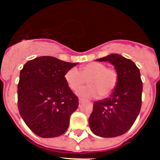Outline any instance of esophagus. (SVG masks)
<instances>
[{
    "label": "esophagus",
    "mask_w": 160,
    "mask_h": 160,
    "mask_svg": "<svg viewBox=\"0 0 160 160\" xmlns=\"http://www.w3.org/2000/svg\"><path fill=\"white\" fill-rule=\"evenodd\" d=\"M84 102V98H79V103H82Z\"/></svg>",
    "instance_id": "1"
}]
</instances>
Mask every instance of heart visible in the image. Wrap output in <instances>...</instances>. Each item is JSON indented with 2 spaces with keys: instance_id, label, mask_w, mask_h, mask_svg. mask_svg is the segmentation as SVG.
I'll list each match as a JSON object with an SVG mask.
<instances>
[{
  "instance_id": "obj_1",
  "label": "heart",
  "mask_w": 160,
  "mask_h": 160,
  "mask_svg": "<svg viewBox=\"0 0 160 160\" xmlns=\"http://www.w3.org/2000/svg\"><path fill=\"white\" fill-rule=\"evenodd\" d=\"M88 80L89 86L79 88ZM65 80L68 87L73 91L79 89L78 94L82 97L101 98L110 95L115 89L118 83V73L112 68L107 67L104 63H88L80 68V72L76 68H71L65 74Z\"/></svg>"
}]
</instances>
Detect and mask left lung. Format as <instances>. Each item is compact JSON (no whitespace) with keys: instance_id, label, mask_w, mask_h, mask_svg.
<instances>
[{"instance_id":"8db88e82","label":"left lung","mask_w":160,"mask_h":160,"mask_svg":"<svg viewBox=\"0 0 160 160\" xmlns=\"http://www.w3.org/2000/svg\"><path fill=\"white\" fill-rule=\"evenodd\" d=\"M97 61L109 62L114 66L118 83L110 97L94 102L89 125L98 136H119L129 131L140 111L142 92L140 72L132 61L117 53Z\"/></svg>"}]
</instances>
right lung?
Returning <instances> with one entry per match:
<instances>
[{"label": "right lung", "instance_id": "obj_1", "mask_svg": "<svg viewBox=\"0 0 160 160\" xmlns=\"http://www.w3.org/2000/svg\"><path fill=\"white\" fill-rule=\"evenodd\" d=\"M77 64L42 56L27 62L20 72L18 110L38 136L58 137L68 129L70 115L78 107V98L68 87L65 74Z\"/></svg>", "mask_w": 160, "mask_h": 160}]
</instances>
